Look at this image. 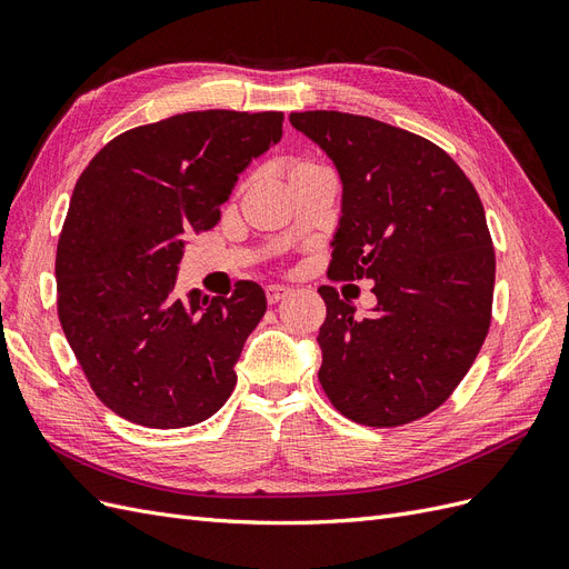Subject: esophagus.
Returning a JSON list of instances; mask_svg holds the SVG:
<instances>
[{"label":"esophagus","mask_w":569,"mask_h":569,"mask_svg":"<svg viewBox=\"0 0 569 569\" xmlns=\"http://www.w3.org/2000/svg\"><path fill=\"white\" fill-rule=\"evenodd\" d=\"M289 287H282V284H270L266 287V297H268V303H278L282 301L284 297H289Z\"/></svg>","instance_id":"obj_1"}]
</instances>
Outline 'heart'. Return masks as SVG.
Returning a JSON list of instances; mask_svg holds the SVG:
<instances>
[{
	"label": "heart",
	"instance_id": "heart-1",
	"mask_svg": "<svg viewBox=\"0 0 569 569\" xmlns=\"http://www.w3.org/2000/svg\"><path fill=\"white\" fill-rule=\"evenodd\" d=\"M306 166H311V163H297L291 170H299V168H306Z\"/></svg>",
	"mask_w": 569,
	"mask_h": 569
}]
</instances>
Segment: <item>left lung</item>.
I'll return each mask as SVG.
<instances>
[{
    "instance_id": "obj_1",
    "label": "left lung",
    "mask_w": 569,
    "mask_h": 569,
    "mask_svg": "<svg viewBox=\"0 0 569 569\" xmlns=\"http://www.w3.org/2000/svg\"><path fill=\"white\" fill-rule=\"evenodd\" d=\"M289 120L341 178L327 274L368 278L377 297L358 318L335 287L318 289L327 306L320 385L360 425L425 418L468 375L491 325L496 256L485 206L460 166L420 134L341 111Z\"/></svg>"
}]
</instances>
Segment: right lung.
Returning a JSON list of instances; mask_svg holds the SVG:
<instances>
[{
  "label": "right lung",
  "mask_w": 569,
  "mask_h": 569,
  "mask_svg": "<svg viewBox=\"0 0 569 569\" xmlns=\"http://www.w3.org/2000/svg\"><path fill=\"white\" fill-rule=\"evenodd\" d=\"M282 111H189L118 134L76 182L57 249L63 335L99 401L153 429L230 399L266 291L180 297L189 234L211 230L247 166L282 140Z\"/></svg>",
  "instance_id": "right-lung-1"
}]
</instances>
